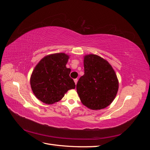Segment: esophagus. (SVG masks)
Masks as SVG:
<instances>
[{
  "label": "esophagus",
  "mask_w": 150,
  "mask_h": 150,
  "mask_svg": "<svg viewBox=\"0 0 150 150\" xmlns=\"http://www.w3.org/2000/svg\"><path fill=\"white\" fill-rule=\"evenodd\" d=\"M77 81H78V79H74V82H75V84H77Z\"/></svg>",
  "instance_id": "esophagus-1"
}]
</instances>
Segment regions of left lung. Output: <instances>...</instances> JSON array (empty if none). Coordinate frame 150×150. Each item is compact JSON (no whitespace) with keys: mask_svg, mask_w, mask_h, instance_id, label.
<instances>
[{"mask_svg":"<svg viewBox=\"0 0 150 150\" xmlns=\"http://www.w3.org/2000/svg\"><path fill=\"white\" fill-rule=\"evenodd\" d=\"M84 74L77 84L82 103L93 110L106 108L119 89L115 72L106 60L93 54L84 57Z\"/></svg>","mask_w":150,"mask_h":150,"instance_id":"8db88e82","label":"left lung"}]
</instances>
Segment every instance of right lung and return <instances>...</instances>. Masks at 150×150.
Wrapping results in <instances>:
<instances>
[{
	"label": "right lung",
	"mask_w": 150,
	"mask_h": 150,
	"mask_svg": "<svg viewBox=\"0 0 150 150\" xmlns=\"http://www.w3.org/2000/svg\"><path fill=\"white\" fill-rule=\"evenodd\" d=\"M69 56L60 53L47 55L35 68L30 79L34 95L42 103L52 104L61 100L69 90L75 88L66 68Z\"/></svg>",
	"instance_id": "1"
}]
</instances>
